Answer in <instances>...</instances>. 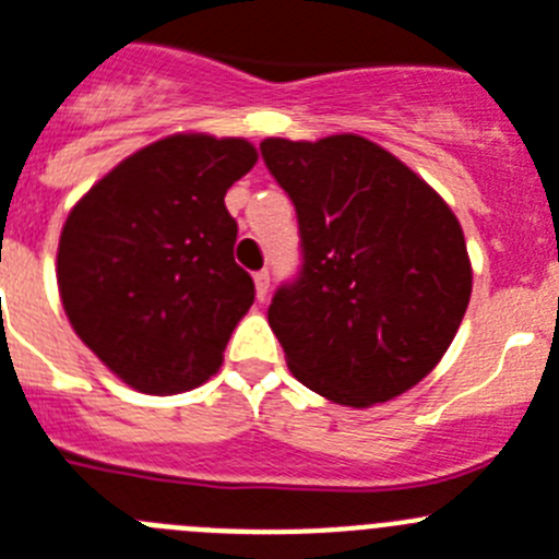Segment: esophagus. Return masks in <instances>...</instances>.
<instances>
[{"instance_id": "esophagus-1", "label": "esophagus", "mask_w": 559, "mask_h": 559, "mask_svg": "<svg viewBox=\"0 0 559 559\" xmlns=\"http://www.w3.org/2000/svg\"><path fill=\"white\" fill-rule=\"evenodd\" d=\"M255 281V295H259V300L267 298V292H270V273L267 270H259V273L253 275Z\"/></svg>"}]
</instances>
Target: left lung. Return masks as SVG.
<instances>
[{
    "mask_svg": "<svg viewBox=\"0 0 559 559\" xmlns=\"http://www.w3.org/2000/svg\"><path fill=\"white\" fill-rule=\"evenodd\" d=\"M261 158L298 214L304 264L267 309L295 379L356 409L415 386L449 350L471 300L454 211L354 133L264 139Z\"/></svg>",
    "mask_w": 559,
    "mask_h": 559,
    "instance_id": "1",
    "label": "left lung"
}]
</instances>
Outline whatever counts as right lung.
Instances as JSON below:
<instances>
[{
	"instance_id": "obj_1",
	"label": "right lung",
	"mask_w": 559,
	"mask_h": 559,
	"mask_svg": "<svg viewBox=\"0 0 559 559\" xmlns=\"http://www.w3.org/2000/svg\"><path fill=\"white\" fill-rule=\"evenodd\" d=\"M245 139L167 135L124 158L69 211L58 289L69 323L124 384L192 390L223 365L253 306L234 261L225 192L255 164Z\"/></svg>"
}]
</instances>
